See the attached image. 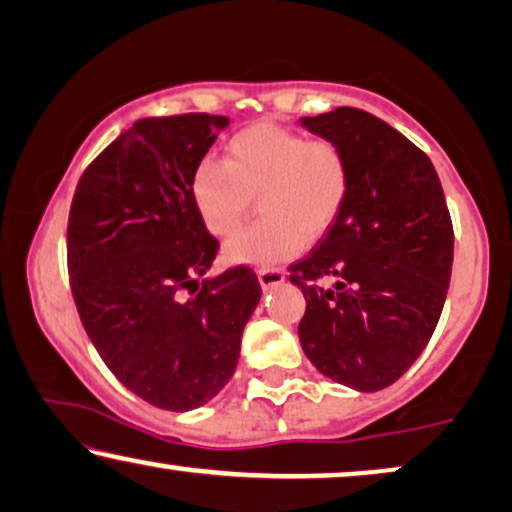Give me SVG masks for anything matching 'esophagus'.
Returning a JSON list of instances; mask_svg holds the SVG:
<instances>
[{"label":"esophagus","instance_id":"34e87169","mask_svg":"<svg viewBox=\"0 0 512 512\" xmlns=\"http://www.w3.org/2000/svg\"><path fill=\"white\" fill-rule=\"evenodd\" d=\"M257 278H260L264 290H271L285 281V271L278 267H262L260 271H257Z\"/></svg>","mask_w":512,"mask_h":512}]
</instances>
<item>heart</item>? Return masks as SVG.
Masks as SVG:
<instances>
[{
  "instance_id": "heart-1",
  "label": "heart",
  "mask_w": 512,
  "mask_h": 512,
  "mask_svg": "<svg viewBox=\"0 0 512 512\" xmlns=\"http://www.w3.org/2000/svg\"><path fill=\"white\" fill-rule=\"evenodd\" d=\"M351 192V163L335 140L313 138L269 121L231 135L224 161L194 170L192 196L213 236L241 227L257 196L262 220L229 241L234 264L269 267L304 250L335 227Z\"/></svg>"
}]
</instances>
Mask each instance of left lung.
I'll return each mask as SVG.
<instances>
[{
	"mask_svg": "<svg viewBox=\"0 0 512 512\" xmlns=\"http://www.w3.org/2000/svg\"><path fill=\"white\" fill-rule=\"evenodd\" d=\"M302 126L344 147L351 192L318 248L290 267L306 299L299 344L325 377L379 391L410 370L445 306L454 260L445 192L431 159L370 112L339 107Z\"/></svg>",
	"mask_w": 512,
	"mask_h": 512,
	"instance_id": "8db88e82",
	"label": "left lung"
}]
</instances>
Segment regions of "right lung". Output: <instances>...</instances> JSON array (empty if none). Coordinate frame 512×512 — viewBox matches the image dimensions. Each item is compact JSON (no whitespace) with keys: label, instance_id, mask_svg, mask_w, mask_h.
<instances>
[{"label":"right lung","instance_id":"obj_1","mask_svg":"<svg viewBox=\"0 0 512 512\" xmlns=\"http://www.w3.org/2000/svg\"><path fill=\"white\" fill-rule=\"evenodd\" d=\"M227 117L140 119L81 175L67 220V271L81 325L128 391L187 412L236 370L262 288L250 267L199 278L220 241L192 196L194 170Z\"/></svg>","mask_w":512,"mask_h":512}]
</instances>
